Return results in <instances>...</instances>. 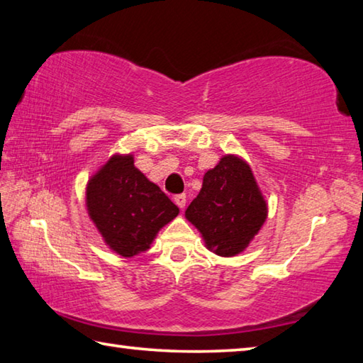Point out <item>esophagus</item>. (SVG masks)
<instances>
[{
  "label": "esophagus",
  "mask_w": 363,
  "mask_h": 363,
  "mask_svg": "<svg viewBox=\"0 0 363 363\" xmlns=\"http://www.w3.org/2000/svg\"><path fill=\"white\" fill-rule=\"evenodd\" d=\"M174 203H176L177 206H179L181 209L186 208V203H187L186 195H184V194H181V195H176V196H174Z\"/></svg>",
  "instance_id": "esophagus-1"
}]
</instances>
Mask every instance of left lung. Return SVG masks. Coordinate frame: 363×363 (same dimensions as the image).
<instances>
[{
  "label": "left lung",
  "mask_w": 363,
  "mask_h": 363,
  "mask_svg": "<svg viewBox=\"0 0 363 363\" xmlns=\"http://www.w3.org/2000/svg\"><path fill=\"white\" fill-rule=\"evenodd\" d=\"M268 204L252 168L235 154L223 155L203 176L196 199L186 209V219L201 233L204 246L220 257H235L260 232Z\"/></svg>",
  "instance_id": "obj_1"
}]
</instances>
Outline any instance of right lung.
I'll return each instance as SVG.
<instances>
[{"mask_svg":"<svg viewBox=\"0 0 363 363\" xmlns=\"http://www.w3.org/2000/svg\"><path fill=\"white\" fill-rule=\"evenodd\" d=\"M90 220L113 252L133 257L147 250L179 208L135 167L133 154H114L85 189Z\"/></svg>","mask_w":363,"mask_h":363,"instance_id":"add662e5","label":"right lung"}]
</instances>
